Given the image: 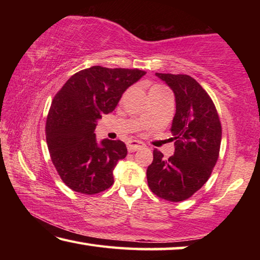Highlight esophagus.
Instances as JSON below:
<instances>
[{"instance_id":"esophagus-1","label":"esophagus","mask_w":260,"mask_h":260,"mask_svg":"<svg viewBox=\"0 0 260 260\" xmlns=\"http://www.w3.org/2000/svg\"><path fill=\"white\" fill-rule=\"evenodd\" d=\"M127 147H128L129 152H134V151H138V150H140V149L146 147V144L138 140H131V141H128V143H127Z\"/></svg>"}]
</instances>
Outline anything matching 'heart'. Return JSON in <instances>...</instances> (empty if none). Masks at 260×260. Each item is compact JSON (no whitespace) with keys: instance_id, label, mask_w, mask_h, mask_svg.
<instances>
[{"instance_id":"1","label":"heart","mask_w":260,"mask_h":260,"mask_svg":"<svg viewBox=\"0 0 260 260\" xmlns=\"http://www.w3.org/2000/svg\"><path fill=\"white\" fill-rule=\"evenodd\" d=\"M159 89H162L161 86H153V87L151 88V89H150V91H149V94H151V93H153V91L159 90Z\"/></svg>"}]
</instances>
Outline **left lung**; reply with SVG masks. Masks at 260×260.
Instances as JSON below:
<instances>
[{
	"label": "left lung",
	"mask_w": 260,
	"mask_h": 260,
	"mask_svg": "<svg viewBox=\"0 0 260 260\" xmlns=\"http://www.w3.org/2000/svg\"><path fill=\"white\" fill-rule=\"evenodd\" d=\"M174 93L175 116L171 132L174 155L165 159L157 149L148 166L151 191L171 202L190 197L208 181L218 160L221 124L212 100L195 79L187 74L156 73Z\"/></svg>",
	"instance_id": "left-lung-1"
}]
</instances>
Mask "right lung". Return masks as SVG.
Wrapping results in <instances>:
<instances>
[{
    "instance_id": "obj_1",
    "label": "right lung",
    "mask_w": 260,
    "mask_h": 260,
    "mask_svg": "<svg viewBox=\"0 0 260 260\" xmlns=\"http://www.w3.org/2000/svg\"><path fill=\"white\" fill-rule=\"evenodd\" d=\"M146 72L91 67L79 71L56 94L48 113L46 139L52 164L72 190L94 195L113 184V170L127 155L120 140L98 142L102 114L116 109L127 88Z\"/></svg>"
}]
</instances>
